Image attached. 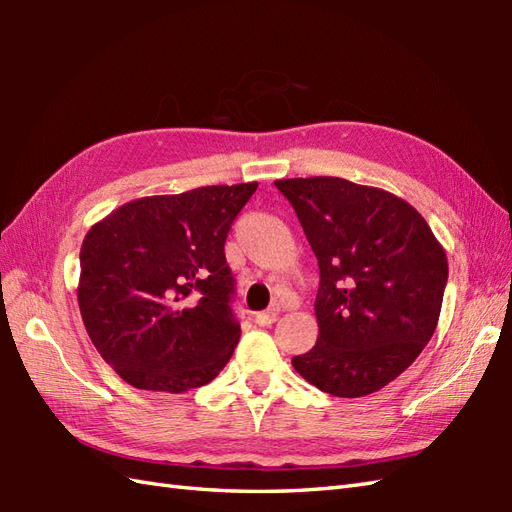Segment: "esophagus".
<instances>
[{"label": "esophagus", "instance_id": "obj_1", "mask_svg": "<svg viewBox=\"0 0 512 512\" xmlns=\"http://www.w3.org/2000/svg\"><path fill=\"white\" fill-rule=\"evenodd\" d=\"M277 310H270V312H259V314H255V323L257 325H262V328H270V325H273L275 321H277Z\"/></svg>", "mask_w": 512, "mask_h": 512}]
</instances>
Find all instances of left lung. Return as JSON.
Masks as SVG:
<instances>
[{"mask_svg": "<svg viewBox=\"0 0 512 512\" xmlns=\"http://www.w3.org/2000/svg\"><path fill=\"white\" fill-rule=\"evenodd\" d=\"M292 204L319 262V339L292 367L325 394L361 398L416 361L436 332L449 264L405 200L343 178H290Z\"/></svg>", "mask_w": 512, "mask_h": 512, "instance_id": "8db88e82", "label": "left lung"}]
</instances>
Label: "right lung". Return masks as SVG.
<instances>
[{"mask_svg": "<svg viewBox=\"0 0 512 512\" xmlns=\"http://www.w3.org/2000/svg\"><path fill=\"white\" fill-rule=\"evenodd\" d=\"M257 182L118 206L81 246L79 308L125 383L182 394L222 372L239 341L224 242Z\"/></svg>", "mask_w": 512, "mask_h": 512, "instance_id": "right-lung-1", "label": "right lung"}]
</instances>
